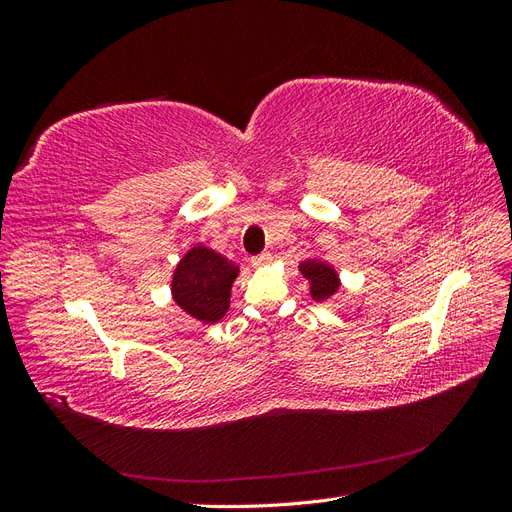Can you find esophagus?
<instances>
[{
    "instance_id": "1",
    "label": "esophagus",
    "mask_w": 512,
    "mask_h": 512,
    "mask_svg": "<svg viewBox=\"0 0 512 512\" xmlns=\"http://www.w3.org/2000/svg\"><path fill=\"white\" fill-rule=\"evenodd\" d=\"M271 260H273V256L269 254V252H262V254H258V256H254L252 258V265L258 269V267H267V265H271Z\"/></svg>"
}]
</instances>
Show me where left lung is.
I'll return each mask as SVG.
<instances>
[{"instance_id": "8db88e82", "label": "left lung", "mask_w": 512, "mask_h": 512, "mask_svg": "<svg viewBox=\"0 0 512 512\" xmlns=\"http://www.w3.org/2000/svg\"><path fill=\"white\" fill-rule=\"evenodd\" d=\"M299 271L309 280V294L314 301H327L339 288V277L327 262L305 260L299 265Z\"/></svg>"}]
</instances>
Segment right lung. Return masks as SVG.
I'll list each match as a JSON object with an SVG mask.
<instances>
[{
    "label": "right lung",
    "mask_w": 512,
    "mask_h": 512,
    "mask_svg": "<svg viewBox=\"0 0 512 512\" xmlns=\"http://www.w3.org/2000/svg\"><path fill=\"white\" fill-rule=\"evenodd\" d=\"M237 275L235 262L205 245H196L175 269L173 299L185 314L213 324L228 312L230 288Z\"/></svg>",
    "instance_id": "1"
}]
</instances>
